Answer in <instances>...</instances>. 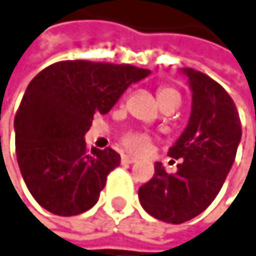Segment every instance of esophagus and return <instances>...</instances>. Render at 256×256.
<instances>
[{
  "instance_id": "1",
  "label": "esophagus",
  "mask_w": 256,
  "mask_h": 256,
  "mask_svg": "<svg viewBox=\"0 0 256 256\" xmlns=\"http://www.w3.org/2000/svg\"><path fill=\"white\" fill-rule=\"evenodd\" d=\"M121 162H122V164H135V162H136V159H135L134 156L124 154V156L121 158Z\"/></svg>"
}]
</instances>
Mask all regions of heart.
<instances>
[{
	"mask_svg": "<svg viewBox=\"0 0 256 256\" xmlns=\"http://www.w3.org/2000/svg\"><path fill=\"white\" fill-rule=\"evenodd\" d=\"M158 100L162 104L166 103H176L179 106L180 102V96L176 89L168 88V86H164L158 89ZM122 146L126 147V150H129L134 154H141L144 152H147L148 146H150V136L147 134L142 132H127L122 136Z\"/></svg>",
	"mask_w": 256,
	"mask_h": 256,
	"instance_id": "heart-1",
	"label": "heart"
}]
</instances>
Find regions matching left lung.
<instances>
[{"mask_svg":"<svg viewBox=\"0 0 256 256\" xmlns=\"http://www.w3.org/2000/svg\"><path fill=\"white\" fill-rule=\"evenodd\" d=\"M191 89L188 124L168 156L184 159L176 174L160 162L140 188L142 208L154 218L179 224L204 212L222 190L242 141V122L226 90L206 74L182 68Z\"/></svg>","mask_w":256,"mask_h":256,"instance_id":"left-lung-1","label":"left lung"}]
</instances>
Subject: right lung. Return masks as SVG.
I'll return each instance as SVG.
<instances>
[{
	"instance_id": "1",
	"label": "right lung",
	"mask_w": 256,
	"mask_h": 256,
	"mask_svg": "<svg viewBox=\"0 0 256 256\" xmlns=\"http://www.w3.org/2000/svg\"><path fill=\"white\" fill-rule=\"evenodd\" d=\"M150 70L65 60L42 70L27 86L14 116L16 158L36 202L56 216L92 208L108 174L120 166L112 148L88 150L94 114H108Z\"/></svg>"
}]
</instances>
